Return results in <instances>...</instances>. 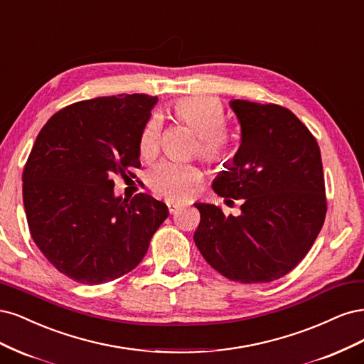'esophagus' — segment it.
Here are the masks:
<instances>
[{"mask_svg": "<svg viewBox=\"0 0 364 364\" xmlns=\"http://www.w3.org/2000/svg\"><path fill=\"white\" fill-rule=\"evenodd\" d=\"M181 205L178 204V203H168V208H169V212L171 213H175V212H177V210L180 208Z\"/></svg>", "mask_w": 364, "mask_h": 364, "instance_id": "1", "label": "esophagus"}]
</instances>
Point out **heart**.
Segmentation results:
<instances>
[{
    "label": "heart",
    "mask_w": 364,
    "mask_h": 364,
    "mask_svg": "<svg viewBox=\"0 0 364 364\" xmlns=\"http://www.w3.org/2000/svg\"><path fill=\"white\" fill-rule=\"evenodd\" d=\"M173 119L184 124L196 134L195 151L208 165H222L230 154L231 137L225 128L227 114L219 100L196 95L177 100L172 104ZM161 122L151 116L139 136V154L151 160L157 154ZM201 181V171L192 163L160 161L148 173V186L169 201H181L191 196L193 187Z\"/></svg>",
    "instance_id": "heart-1"
}]
</instances>
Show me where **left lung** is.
Wrapping results in <instances>:
<instances>
[{"instance_id":"1","label":"left lung","mask_w":364,"mask_h":364,"mask_svg":"<svg viewBox=\"0 0 364 364\" xmlns=\"http://www.w3.org/2000/svg\"><path fill=\"white\" fill-rule=\"evenodd\" d=\"M240 128L232 165L213 181L227 201L242 199L239 216L196 203L195 245L219 274L239 283H269L307 255L326 215L321 149L289 109L230 101ZM225 201V203H227Z\"/></svg>"}]
</instances>
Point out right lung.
Wrapping results in <instances>:
<instances>
[{
    "instance_id": "obj_1",
    "label": "right lung",
    "mask_w": 364,
    "mask_h": 364,
    "mask_svg": "<svg viewBox=\"0 0 364 364\" xmlns=\"http://www.w3.org/2000/svg\"><path fill=\"white\" fill-rule=\"evenodd\" d=\"M157 97H101L68 105L43 125L22 173L34 243L58 272L83 284L119 278L142 262L165 222V203L114 196V175L136 178L139 136Z\"/></svg>"
}]
</instances>
